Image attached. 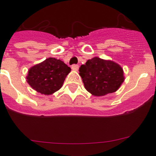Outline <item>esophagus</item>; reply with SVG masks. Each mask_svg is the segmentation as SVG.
Returning <instances> with one entry per match:
<instances>
[{
	"instance_id": "esophagus-1",
	"label": "esophagus",
	"mask_w": 156,
	"mask_h": 156,
	"mask_svg": "<svg viewBox=\"0 0 156 156\" xmlns=\"http://www.w3.org/2000/svg\"><path fill=\"white\" fill-rule=\"evenodd\" d=\"M72 69L74 70V71H77L79 69V66L78 65H73L72 66Z\"/></svg>"
}]
</instances>
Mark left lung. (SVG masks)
<instances>
[{
	"mask_svg": "<svg viewBox=\"0 0 156 156\" xmlns=\"http://www.w3.org/2000/svg\"><path fill=\"white\" fill-rule=\"evenodd\" d=\"M79 72L86 90L97 97L116 91L124 81L119 64L98 57L87 60Z\"/></svg>",
	"mask_w": 156,
	"mask_h": 156,
	"instance_id": "left-lung-1",
	"label": "left lung"
}]
</instances>
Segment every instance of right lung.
Returning <instances> with one entry per match:
<instances>
[{
    "instance_id": "right-lung-1",
    "label": "right lung",
    "mask_w": 156,
    "mask_h": 156,
    "mask_svg": "<svg viewBox=\"0 0 156 156\" xmlns=\"http://www.w3.org/2000/svg\"><path fill=\"white\" fill-rule=\"evenodd\" d=\"M70 71V67L62 61L48 58L29 69L27 83L33 89L42 94H52L62 87Z\"/></svg>"
}]
</instances>
